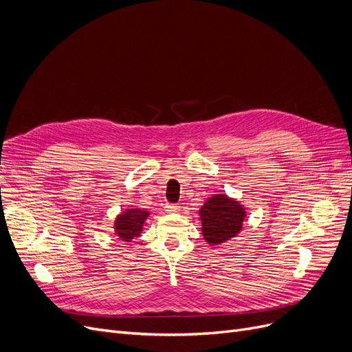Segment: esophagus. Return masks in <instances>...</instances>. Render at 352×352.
I'll return each instance as SVG.
<instances>
[{"instance_id":"1","label":"esophagus","mask_w":352,"mask_h":352,"mask_svg":"<svg viewBox=\"0 0 352 352\" xmlns=\"http://www.w3.org/2000/svg\"><path fill=\"white\" fill-rule=\"evenodd\" d=\"M164 209H166V212H177L180 206L177 204H166Z\"/></svg>"}]
</instances>
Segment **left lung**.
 I'll return each mask as SVG.
<instances>
[{"label":"left lung","mask_w":352,"mask_h":352,"mask_svg":"<svg viewBox=\"0 0 352 352\" xmlns=\"http://www.w3.org/2000/svg\"><path fill=\"white\" fill-rule=\"evenodd\" d=\"M199 215L202 234L208 244H221L241 231L245 210L225 195H215L204 204Z\"/></svg>","instance_id":"obj_1"}]
</instances>
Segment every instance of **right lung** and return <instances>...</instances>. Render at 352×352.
<instances>
[{"mask_svg":"<svg viewBox=\"0 0 352 352\" xmlns=\"http://www.w3.org/2000/svg\"><path fill=\"white\" fill-rule=\"evenodd\" d=\"M147 217H148L147 210H142L138 208L127 209L116 221L117 235L122 241H131L133 238L138 236L140 232H142L144 219Z\"/></svg>","mask_w":352,"mask_h":352,"instance_id":"1","label":"right lung"}]
</instances>
